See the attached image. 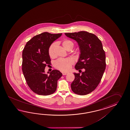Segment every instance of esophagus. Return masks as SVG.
I'll return each instance as SVG.
<instances>
[{
  "label": "esophagus",
  "mask_w": 130,
  "mask_h": 130,
  "mask_svg": "<svg viewBox=\"0 0 130 130\" xmlns=\"http://www.w3.org/2000/svg\"><path fill=\"white\" fill-rule=\"evenodd\" d=\"M68 74V72H62V74L63 75H66L67 74Z\"/></svg>",
  "instance_id": "obj_1"
}]
</instances>
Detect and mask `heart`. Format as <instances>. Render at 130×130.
Segmentation results:
<instances>
[{
	"label": "heart",
	"instance_id": "heart-1",
	"mask_svg": "<svg viewBox=\"0 0 130 130\" xmlns=\"http://www.w3.org/2000/svg\"><path fill=\"white\" fill-rule=\"evenodd\" d=\"M56 44L55 43H53L50 46L48 53L51 58H53L55 56L54 53V49L56 46ZM62 45L63 47L67 50L70 47L73 46V43L72 42L69 40H64L62 42ZM74 60L71 58H59L54 63V66L56 68L59 69L61 71H67L69 70L71 68L72 64H73Z\"/></svg>",
	"mask_w": 130,
	"mask_h": 130
}]
</instances>
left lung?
I'll list each match as a JSON object with an SVG mask.
<instances>
[{"label": "left lung", "instance_id": "left-lung-1", "mask_svg": "<svg viewBox=\"0 0 130 130\" xmlns=\"http://www.w3.org/2000/svg\"><path fill=\"white\" fill-rule=\"evenodd\" d=\"M64 34L77 42L79 46L80 55L75 69H85L81 74L74 73L72 91L80 95L89 94L98 86L105 71V54L102 44L95 35L85 31Z\"/></svg>", "mask_w": 130, "mask_h": 130}]
</instances>
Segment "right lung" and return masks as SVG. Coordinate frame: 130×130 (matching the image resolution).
Returning a JSON list of instances; mask_svg holds the SVG:
<instances>
[{"label":"right lung","instance_id":"right-lung-1","mask_svg":"<svg viewBox=\"0 0 130 130\" xmlns=\"http://www.w3.org/2000/svg\"><path fill=\"white\" fill-rule=\"evenodd\" d=\"M62 34L43 32L33 37L24 48L22 71L28 86L37 94L49 95L57 89L58 80L62 73L58 70H53L45 74L44 68L51 61L49 47Z\"/></svg>","mask_w":130,"mask_h":130}]
</instances>
